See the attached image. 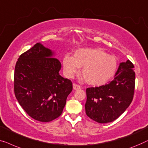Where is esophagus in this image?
<instances>
[{
  "instance_id": "esophagus-1",
  "label": "esophagus",
  "mask_w": 148,
  "mask_h": 148,
  "mask_svg": "<svg viewBox=\"0 0 148 148\" xmlns=\"http://www.w3.org/2000/svg\"><path fill=\"white\" fill-rule=\"evenodd\" d=\"M80 88V86L76 84H73V89L74 90H78V89Z\"/></svg>"
}]
</instances>
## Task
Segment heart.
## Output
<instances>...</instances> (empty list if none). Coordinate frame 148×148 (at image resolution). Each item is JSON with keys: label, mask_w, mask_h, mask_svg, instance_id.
<instances>
[{"label": "heart", "mask_w": 148, "mask_h": 148, "mask_svg": "<svg viewBox=\"0 0 148 148\" xmlns=\"http://www.w3.org/2000/svg\"><path fill=\"white\" fill-rule=\"evenodd\" d=\"M66 76L72 78L82 67L81 75L87 84L93 86L105 84L114 76L117 69V61L100 48H80L73 56L65 55L62 60Z\"/></svg>", "instance_id": "heart-1"}]
</instances>
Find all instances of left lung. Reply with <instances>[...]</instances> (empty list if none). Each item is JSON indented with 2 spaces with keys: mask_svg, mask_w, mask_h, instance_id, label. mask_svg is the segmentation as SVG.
Instances as JSON below:
<instances>
[{
  "mask_svg": "<svg viewBox=\"0 0 148 148\" xmlns=\"http://www.w3.org/2000/svg\"><path fill=\"white\" fill-rule=\"evenodd\" d=\"M134 66L130 60L119 64L109 84L86 89V115L99 123L116 119L132 103L135 88Z\"/></svg>",
  "mask_w": 148,
  "mask_h": 148,
  "instance_id": "8db88e82",
  "label": "left lung"
}]
</instances>
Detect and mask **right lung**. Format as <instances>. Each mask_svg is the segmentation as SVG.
Masks as SVG:
<instances>
[{
  "instance_id": "obj_1",
  "label": "right lung",
  "mask_w": 148,
  "mask_h": 148,
  "mask_svg": "<svg viewBox=\"0 0 148 148\" xmlns=\"http://www.w3.org/2000/svg\"><path fill=\"white\" fill-rule=\"evenodd\" d=\"M55 52L37 43L21 54L14 74V95L34 119L49 122L61 115L72 83L59 74L62 65Z\"/></svg>"
}]
</instances>
